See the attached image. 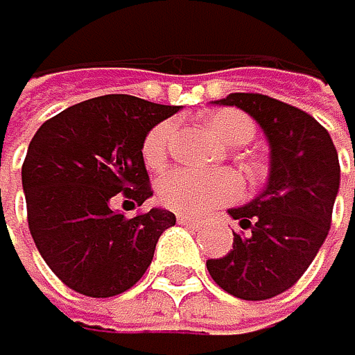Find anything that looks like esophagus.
<instances>
[{"label":"esophagus","instance_id":"34e87169","mask_svg":"<svg viewBox=\"0 0 355 355\" xmlns=\"http://www.w3.org/2000/svg\"><path fill=\"white\" fill-rule=\"evenodd\" d=\"M178 222H180V224H184L187 229H193V231L202 229V220H198V218H189V216H178Z\"/></svg>","mask_w":355,"mask_h":355}]
</instances>
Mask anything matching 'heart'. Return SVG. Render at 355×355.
<instances>
[{
    "label": "heart",
    "instance_id": "heart-1",
    "mask_svg": "<svg viewBox=\"0 0 355 355\" xmlns=\"http://www.w3.org/2000/svg\"><path fill=\"white\" fill-rule=\"evenodd\" d=\"M207 131L222 144H244L253 135V124L249 117L236 111H216L205 117ZM173 126L162 122L153 126L144 137L142 157L148 168H159L168 153V139ZM240 180L231 171H193V168H171L157 180L159 202L184 216H205V213L231 205L240 198Z\"/></svg>",
    "mask_w": 355,
    "mask_h": 355
}]
</instances>
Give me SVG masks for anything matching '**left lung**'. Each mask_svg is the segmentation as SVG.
<instances>
[{"label": "left lung", "instance_id": "obj_1", "mask_svg": "<svg viewBox=\"0 0 355 355\" xmlns=\"http://www.w3.org/2000/svg\"><path fill=\"white\" fill-rule=\"evenodd\" d=\"M213 104L251 115L269 144L267 184L251 202L229 209L240 224L233 249L207 269L224 291L267 300L300 280L331 227L340 164L331 135L300 108L258 93H231Z\"/></svg>", "mask_w": 355, "mask_h": 355}]
</instances>
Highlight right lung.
Wrapping results in <instances>:
<instances>
[{
  "mask_svg": "<svg viewBox=\"0 0 355 355\" xmlns=\"http://www.w3.org/2000/svg\"><path fill=\"white\" fill-rule=\"evenodd\" d=\"M178 111L133 95L93 97L51 117L31 139L21 166L31 236L77 293L111 298L131 289L175 224L162 207L124 218L113 200L124 193L142 207L153 196L142 144Z\"/></svg>",
  "mask_w": 355,
  "mask_h": 355,
  "instance_id": "1",
  "label": "right lung"
}]
</instances>
